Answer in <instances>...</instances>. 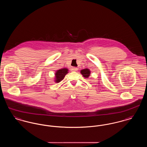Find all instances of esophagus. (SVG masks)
<instances>
[{
  "label": "esophagus",
  "mask_w": 147,
  "mask_h": 147,
  "mask_svg": "<svg viewBox=\"0 0 147 147\" xmlns=\"http://www.w3.org/2000/svg\"><path fill=\"white\" fill-rule=\"evenodd\" d=\"M71 70L76 71L78 70V68H76V67H72V68H71Z\"/></svg>",
  "instance_id": "1"
}]
</instances>
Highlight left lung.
<instances>
[{"label": "left lung", "instance_id": "left-lung-1", "mask_svg": "<svg viewBox=\"0 0 147 147\" xmlns=\"http://www.w3.org/2000/svg\"><path fill=\"white\" fill-rule=\"evenodd\" d=\"M80 73L83 76V77H85V78H88L90 74V71L89 69H87V68L82 69L81 70Z\"/></svg>", "mask_w": 147, "mask_h": 147}]
</instances>
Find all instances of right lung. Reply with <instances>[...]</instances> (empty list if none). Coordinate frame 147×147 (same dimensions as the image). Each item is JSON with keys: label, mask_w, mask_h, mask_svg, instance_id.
Wrapping results in <instances>:
<instances>
[{"label": "right lung", "mask_w": 147, "mask_h": 147, "mask_svg": "<svg viewBox=\"0 0 147 147\" xmlns=\"http://www.w3.org/2000/svg\"><path fill=\"white\" fill-rule=\"evenodd\" d=\"M68 69L67 68L60 69L56 71L55 74V82L56 83H59L61 80H62L65 76L68 73Z\"/></svg>", "instance_id": "add662e5"}]
</instances>
